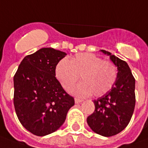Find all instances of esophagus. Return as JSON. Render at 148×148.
<instances>
[{
    "label": "esophagus",
    "instance_id": "obj_1",
    "mask_svg": "<svg viewBox=\"0 0 148 148\" xmlns=\"http://www.w3.org/2000/svg\"><path fill=\"white\" fill-rule=\"evenodd\" d=\"M74 101H75V103H80L83 101L82 99H77V98H75L74 99Z\"/></svg>",
    "mask_w": 148,
    "mask_h": 148
}]
</instances>
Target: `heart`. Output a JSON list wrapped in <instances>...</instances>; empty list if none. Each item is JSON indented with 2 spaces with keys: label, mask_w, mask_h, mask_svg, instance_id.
Segmentation results:
<instances>
[{
  "label": "heart",
  "mask_w": 148,
  "mask_h": 148,
  "mask_svg": "<svg viewBox=\"0 0 148 148\" xmlns=\"http://www.w3.org/2000/svg\"><path fill=\"white\" fill-rule=\"evenodd\" d=\"M55 74L67 90H71L80 77L83 82L77 85L74 93L80 97L93 93L100 97L107 93L117 79V68L112 62L91 53H79L71 61L61 60L55 69Z\"/></svg>",
  "instance_id": "b5f03b06"
}]
</instances>
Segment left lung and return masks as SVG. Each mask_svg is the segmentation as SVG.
<instances>
[{
	"label": "left lung",
	"instance_id": "obj_1",
	"mask_svg": "<svg viewBox=\"0 0 148 148\" xmlns=\"http://www.w3.org/2000/svg\"><path fill=\"white\" fill-rule=\"evenodd\" d=\"M117 68V79L107 93L95 99V111L86 119L95 133L104 137L119 134L130 122L135 106V80L128 64L105 50Z\"/></svg>",
	"mask_w": 148,
	"mask_h": 148
}]
</instances>
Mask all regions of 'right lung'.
Listing matches in <instances>:
<instances>
[{
	"label": "right lung",
	"instance_id": "obj_1",
	"mask_svg": "<svg viewBox=\"0 0 148 148\" xmlns=\"http://www.w3.org/2000/svg\"><path fill=\"white\" fill-rule=\"evenodd\" d=\"M67 54L42 48L24 58L14 77V103L18 119L37 136L55 132L64 124L74 99L55 77L58 63Z\"/></svg>",
	"mask_w": 148,
	"mask_h": 148
}]
</instances>
